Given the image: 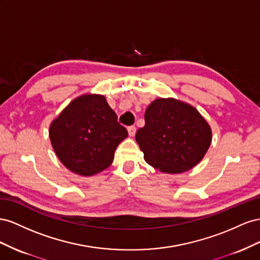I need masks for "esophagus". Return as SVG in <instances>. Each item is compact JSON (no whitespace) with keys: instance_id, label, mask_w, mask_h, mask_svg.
Segmentation results:
<instances>
[{"instance_id":"34e87169","label":"esophagus","mask_w":260,"mask_h":260,"mask_svg":"<svg viewBox=\"0 0 260 260\" xmlns=\"http://www.w3.org/2000/svg\"><path fill=\"white\" fill-rule=\"evenodd\" d=\"M127 131H128V135L129 136H134L136 134V127H135V126H128Z\"/></svg>"}]
</instances>
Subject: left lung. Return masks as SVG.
I'll list each match as a JSON object with an SVG mask.
<instances>
[{"mask_svg":"<svg viewBox=\"0 0 260 260\" xmlns=\"http://www.w3.org/2000/svg\"><path fill=\"white\" fill-rule=\"evenodd\" d=\"M211 128L198 111L173 98L155 99L145 112V126L136 133L144 159L166 173L188 171L211 144Z\"/></svg>","mask_w":260,"mask_h":260,"instance_id":"8db88e82","label":"left lung"}]
</instances>
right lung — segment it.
<instances>
[{
  "label": "right lung",
  "instance_id": "add662e5",
  "mask_svg": "<svg viewBox=\"0 0 260 260\" xmlns=\"http://www.w3.org/2000/svg\"><path fill=\"white\" fill-rule=\"evenodd\" d=\"M127 135L101 94H83L74 99L49 129L57 158L72 172L84 176L109 168L116 147Z\"/></svg>",
  "mask_w": 260,
  "mask_h": 260
}]
</instances>
